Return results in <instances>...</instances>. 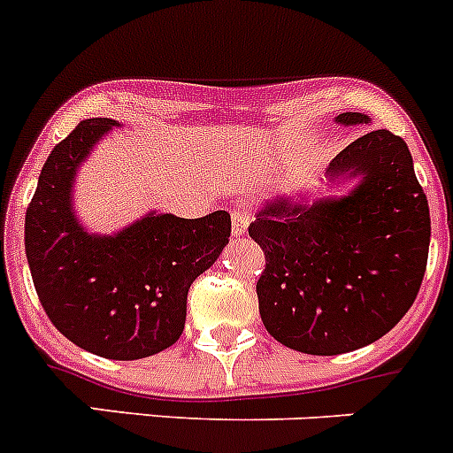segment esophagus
Returning <instances> with one entry per match:
<instances>
[{"instance_id": "34e87169", "label": "esophagus", "mask_w": 453, "mask_h": 453, "mask_svg": "<svg viewBox=\"0 0 453 453\" xmlns=\"http://www.w3.org/2000/svg\"><path fill=\"white\" fill-rule=\"evenodd\" d=\"M249 219H251V213H249V211L240 209V206H235V209L231 211V234H234L235 238H240V235L247 231Z\"/></svg>"}]
</instances>
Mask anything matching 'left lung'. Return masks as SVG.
I'll use <instances>...</instances> for the list:
<instances>
[{"mask_svg":"<svg viewBox=\"0 0 453 453\" xmlns=\"http://www.w3.org/2000/svg\"><path fill=\"white\" fill-rule=\"evenodd\" d=\"M335 122L369 124L363 113ZM363 175L349 196L273 197L249 224L265 251L256 284L266 331L288 349L338 356L389 334L416 300L432 219L403 137L369 131L340 150L329 178Z\"/></svg>","mask_w":453,"mask_h":453,"instance_id":"8db88e82","label":"left lung"}]
</instances>
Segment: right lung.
I'll return each mask as SVG.
<instances>
[{
  "label": "right lung",
  "mask_w": 453,
  "mask_h": 453,
  "mask_svg": "<svg viewBox=\"0 0 453 453\" xmlns=\"http://www.w3.org/2000/svg\"><path fill=\"white\" fill-rule=\"evenodd\" d=\"M115 119H84L50 150L26 211L24 244L37 298L62 335L111 360H140L178 342L187 294L231 235V215H146L118 235H88L71 209L81 159Z\"/></svg>",
  "instance_id": "1"
}]
</instances>
